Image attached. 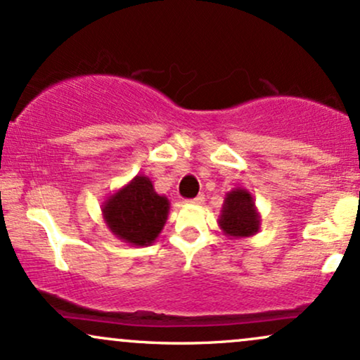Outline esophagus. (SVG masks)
<instances>
[{"mask_svg": "<svg viewBox=\"0 0 360 360\" xmlns=\"http://www.w3.org/2000/svg\"><path fill=\"white\" fill-rule=\"evenodd\" d=\"M189 205H203L205 203V196L203 194H200V196L193 198V200H188Z\"/></svg>", "mask_w": 360, "mask_h": 360, "instance_id": "obj_1", "label": "esophagus"}]
</instances>
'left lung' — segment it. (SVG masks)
<instances>
[{"label":"left lung","mask_w":360,"mask_h":360,"mask_svg":"<svg viewBox=\"0 0 360 360\" xmlns=\"http://www.w3.org/2000/svg\"><path fill=\"white\" fill-rule=\"evenodd\" d=\"M218 225L229 238H249L259 232L260 214L249 189L233 188L225 194Z\"/></svg>","instance_id":"1"}]
</instances>
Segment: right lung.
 <instances>
[{"instance_id": "add662e5", "label": "right lung", "mask_w": 360, "mask_h": 360, "mask_svg": "<svg viewBox=\"0 0 360 360\" xmlns=\"http://www.w3.org/2000/svg\"><path fill=\"white\" fill-rule=\"evenodd\" d=\"M169 208L167 198L157 194L152 181L143 174L135 176L101 203L103 220L110 232L135 247L155 242L167 221Z\"/></svg>"}]
</instances>
